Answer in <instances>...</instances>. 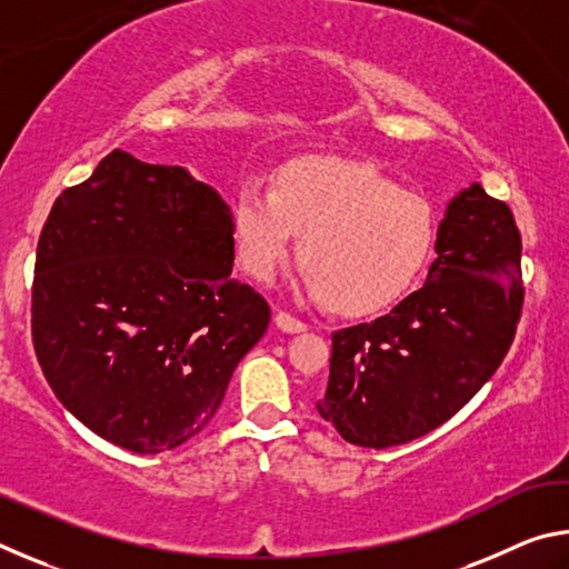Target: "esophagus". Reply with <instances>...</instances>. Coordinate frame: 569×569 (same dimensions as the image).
Segmentation results:
<instances>
[{
	"label": "esophagus",
	"instance_id": "1",
	"mask_svg": "<svg viewBox=\"0 0 569 569\" xmlns=\"http://www.w3.org/2000/svg\"><path fill=\"white\" fill-rule=\"evenodd\" d=\"M276 326L286 333H301L308 329L301 319H296V316H291L288 311H276Z\"/></svg>",
	"mask_w": 569,
	"mask_h": 569
}]
</instances>
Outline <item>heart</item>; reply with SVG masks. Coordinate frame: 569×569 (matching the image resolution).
<instances>
[{
  "mask_svg": "<svg viewBox=\"0 0 569 569\" xmlns=\"http://www.w3.org/2000/svg\"><path fill=\"white\" fill-rule=\"evenodd\" d=\"M298 233L308 291L339 313H371L407 291L437 240L427 198L401 190L369 162L296 158L273 190L248 180L233 206V243L243 271L271 281Z\"/></svg>",
  "mask_w": 569,
  "mask_h": 569,
  "instance_id": "obj_1",
  "label": "heart"
}]
</instances>
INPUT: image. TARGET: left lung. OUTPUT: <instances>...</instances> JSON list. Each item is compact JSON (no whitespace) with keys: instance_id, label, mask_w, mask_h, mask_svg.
Segmentation results:
<instances>
[{"instance_id":"1","label":"left lung","mask_w":569,"mask_h":569,"mask_svg":"<svg viewBox=\"0 0 569 569\" xmlns=\"http://www.w3.org/2000/svg\"><path fill=\"white\" fill-rule=\"evenodd\" d=\"M522 301L512 210L475 182L449 203L427 283L377 321L333 331L329 387L316 409L356 447L423 437L492 379Z\"/></svg>"}]
</instances>
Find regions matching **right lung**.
I'll return each instance as SVG.
<instances>
[{"instance_id": "obj_1", "label": "right lung", "mask_w": 569, "mask_h": 569, "mask_svg": "<svg viewBox=\"0 0 569 569\" xmlns=\"http://www.w3.org/2000/svg\"><path fill=\"white\" fill-rule=\"evenodd\" d=\"M233 216L178 166L112 150L37 243L32 343L84 427L134 455L196 437L271 306L233 278Z\"/></svg>"}]
</instances>
